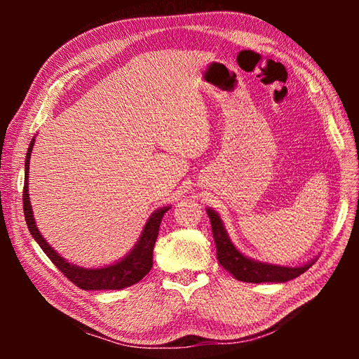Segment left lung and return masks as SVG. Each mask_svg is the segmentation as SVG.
<instances>
[{
    "mask_svg": "<svg viewBox=\"0 0 359 359\" xmlns=\"http://www.w3.org/2000/svg\"><path fill=\"white\" fill-rule=\"evenodd\" d=\"M207 215L211 222L212 238L217 248V261L224 269L231 273L233 276L242 282H251V284H261V282H287L306 273L318 257L311 259L310 262L299 266H284L269 262L255 261L234 247L230 236H228L222 219L215 210L207 208Z\"/></svg>",
    "mask_w": 359,
    "mask_h": 359,
    "instance_id": "1",
    "label": "left lung"
}]
</instances>
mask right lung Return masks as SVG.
Listing matches in <instances>:
<instances>
[{
  "label": "right lung",
  "instance_id": "right-lung-1",
  "mask_svg": "<svg viewBox=\"0 0 359 359\" xmlns=\"http://www.w3.org/2000/svg\"><path fill=\"white\" fill-rule=\"evenodd\" d=\"M34 143L35 137L32 142H30L26 154L22 208H25V217L30 234H32V238L36 241L38 245L41 247L46 256L53 262V265H55L67 279L83 290H121L137 284L140 279L147 276L152 266V251H154L160 222H162L165 212L168 210H171V207H162L152 212L148 217L147 224L143 226L140 238L134 243L133 250L129 251L126 256L121 257L120 261L111 265L100 266V269H83V266L67 262L65 257L60 256L57 251L49 245V242H46L35 224L32 205H30L29 197V162Z\"/></svg>",
  "mask_w": 359,
  "mask_h": 359
}]
</instances>
